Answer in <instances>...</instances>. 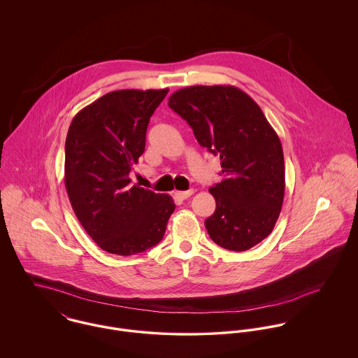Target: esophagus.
Returning <instances> with one entry per match:
<instances>
[{"label": "esophagus", "mask_w": 358, "mask_h": 358, "mask_svg": "<svg viewBox=\"0 0 358 358\" xmlns=\"http://www.w3.org/2000/svg\"><path fill=\"white\" fill-rule=\"evenodd\" d=\"M194 193V190H187V192H175V197L176 199H179V200H186V199H189L192 194Z\"/></svg>", "instance_id": "34e87169"}]
</instances>
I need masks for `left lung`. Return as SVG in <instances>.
<instances>
[{"instance_id": "1", "label": "left lung", "mask_w": 358, "mask_h": 358, "mask_svg": "<svg viewBox=\"0 0 358 358\" xmlns=\"http://www.w3.org/2000/svg\"><path fill=\"white\" fill-rule=\"evenodd\" d=\"M168 106L187 121L203 148L220 157L223 179L209 189L216 201L205 220L209 237L229 251L255 247L274 229L284 201L278 135L257 103L231 85L182 88Z\"/></svg>"}]
</instances>
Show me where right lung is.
Wrapping results in <instances>:
<instances>
[{
	"mask_svg": "<svg viewBox=\"0 0 358 358\" xmlns=\"http://www.w3.org/2000/svg\"><path fill=\"white\" fill-rule=\"evenodd\" d=\"M168 90L103 95L73 118L64 148V185L80 223L103 251L129 256L157 245L175 204L131 185L154 110Z\"/></svg>",
	"mask_w": 358,
	"mask_h": 358,
	"instance_id": "obj_1",
	"label": "right lung"
}]
</instances>
